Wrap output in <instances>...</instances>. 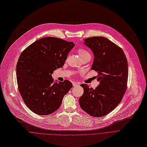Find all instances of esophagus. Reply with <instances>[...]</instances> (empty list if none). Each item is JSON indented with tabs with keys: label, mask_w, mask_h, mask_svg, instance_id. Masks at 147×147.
Returning <instances> with one entry per match:
<instances>
[{
	"label": "esophagus",
	"mask_w": 147,
	"mask_h": 147,
	"mask_svg": "<svg viewBox=\"0 0 147 147\" xmlns=\"http://www.w3.org/2000/svg\"><path fill=\"white\" fill-rule=\"evenodd\" d=\"M79 86V84H78L76 82H73V86L74 87H76V86Z\"/></svg>",
	"instance_id": "34e87169"
}]
</instances>
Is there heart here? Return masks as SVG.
<instances>
[{
    "instance_id": "obj_1",
    "label": "heart",
    "mask_w": 147,
    "mask_h": 147,
    "mask_svg": "<svg viewBox=\"0 0 147 147\" xmlns=\"http://www.w3.org/2000/svg\"><path fill=\"white\" fill-rule=\"evenodd\" d=\"M78 54H79L80 58L89 54V53H88L86 50H85L84 49H79L78 50Z\"/></svg>"
}]
</instances>
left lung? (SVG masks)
<instances>
[{"label": "left lung", "mask_w": 147, "mask_h": 147, "mask_svg": "<svg viewBox=\"0 0 147 147\" xmlns=\"http://www.w3.org/2000/svg\"><path fill=\"white\" fill-rule=\"evenodd\" d=\"M83 41L93 53L91 69L97 72L100 84L95 89L82 84L84 92L79 102L90 115L104 116L117 107L125 94L128 78L127 58L121 47L104 37L88 38Z\"/></svg>", "instance_id": "left-lung-1"}]
</instances>
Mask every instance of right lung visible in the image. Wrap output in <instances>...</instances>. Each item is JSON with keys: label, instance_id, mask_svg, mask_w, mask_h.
I'll use <instances>...</instances> for the list:
<instances>
[{"label": "right lung", "instance_id": "obj_1", "mask_svg": "<svg viewBox=\"0 0 147 147\" xmlns=\"http://www.w3.org/2000/svg\"><path fill=\"white\" fill-rule=\"evenodd\" d=\"M73 42L54 37L36 40L21 54L16 66L20 93L33 112L47 115L61 106L63 97L72 87L68 80L54 82L51 74L63 67Z\"/></svg>", "mask_w": 147, "mask_h": 147}]
</instances>
